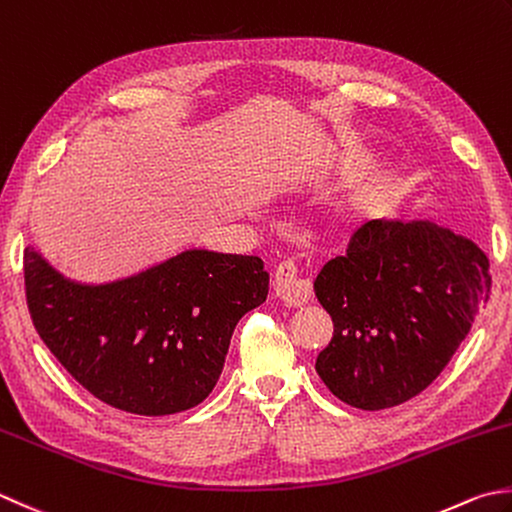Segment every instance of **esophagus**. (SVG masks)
<instances>
[{
	"mask_svg": "<svg viewBox=\"0 0 512 512\" xmlns=\"http://www.w3.org/2000/svg\"><path fill=\"white\" fill-rule=\"evenodd\" d=\"M273 293L284 306L297 308L310 302V297H313V284H310V279L299 277L295 262L284 259V262L275 266Z\"/></svg>",
	"mask_w": 512,
	"mask_h": 512,
	"instance_id": "obj_1",
	"label": "esophagus"
}]
</instances>
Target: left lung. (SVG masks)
Returning <instances> with one entry per match:
<instances>
[{"label":"left lung","instance_id":"obj_1","mask_svg":"<svg viewBox=\"0 0 512 512\" xmlns=\"http://www.w3.org/2000/svg\"><path fill=\"white\" fill-rule=\"evenodd\" d=\"M315 295L335 333L315 370L362 410L393 408L435 382L488 297V257L430 222H366L324 264Z\"/></svg>","mask_w":512,"mask_h":512}]
</instances>
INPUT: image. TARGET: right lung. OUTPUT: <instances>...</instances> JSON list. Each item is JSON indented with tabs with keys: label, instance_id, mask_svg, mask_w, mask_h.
<instances>
[{
	"label": "right lung",
	"instance_id": "obj_1",
	"mask_svg": "<svg viewBox=\"0 0 512 512\" xmlns=\"http://www.w3.org/2000/svg\"><path fill=\"white\" fill-rule=\"evenodd\" d=\"M24 286L42 342L90 395L159 417L210 395L237 322L266 302L268 273L253 255L188 250L137 277L82 286L26 248Z\"/></svg>",
	"mask_w": 512,
	"mask_h": 512
}]
</instances>
